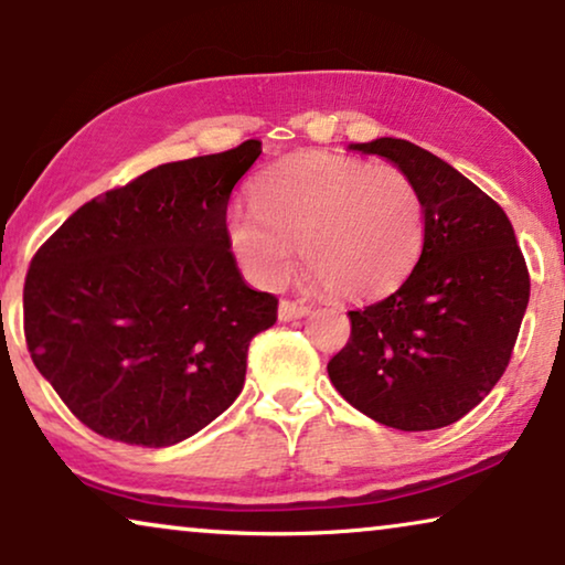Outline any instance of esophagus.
I'll use <instances>...</instances> for the list:
<instances>
[{
    "label": "esophagus",
    "mask_w": 565,
    "mask_h": 565,
    "mask_svg": "<svg viewBox=\"0 0 565 565\" xmlns=\"http://www.w3.org/2000/svg\"><path fill=\"white\" fill-rule=\"evenodd\" d=\"M307 312H310V307L302 302H291V299H281V302H278V320H284V322L305 318Z\"/></svg>",
    "instance_id": "34e87169"
}]
</instances>
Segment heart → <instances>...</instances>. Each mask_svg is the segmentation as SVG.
<instances>
[{
	"label": "heart",
	"instance_id": "b5f03b06",
	"mask_svg": "<svg viewBox=\"0 0 565 565\" xmlns=\"http://www.w3.org/2000/svg\"><path fill=\"white\" fill-rule=\"evenodd\" d=\"M250 195L227 214V237L260 287L289 276L299 245L330 297L364 302L401 287L424 250V195L395 164L299 152L263 170Z\"/></svg>",
	"mask_w": 565,
	"mask_h": 565
}]
</instances>
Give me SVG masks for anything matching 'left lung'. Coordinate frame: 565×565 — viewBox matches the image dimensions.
<instances>
[{"mask_svg": "<svg viewBox=\"0 0 565 565\" xmlns=\"http://www.w3.org/2000/svg\"><path fill=\"white\" fill-rule=\"evenodd\" d=\"M416 180L426 243L401 289L351 310L328 377L353 408L401 431L460 420L507 372L530 302L509 216L452 164L405 139L353 145Z\"/></svg>", "mask_w": 565, "mask_h": 565, "instance_id": "1", "label": "left lung"}]
</instances>
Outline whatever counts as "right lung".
Masks as SVG:
<instances>
[{
    "label": "right lung",
    "mask_w": 565,
    "mask_h": 565,
    "mask_svg": "<svg viewBox=\"0 0 565 565\" xmlns=\"http://www.w3.org/2000/svg\"><path fill=\"white\" fill-rule=\"evenodd\" d=\"M258 154L247 139L147 170L38 247L22 289L30 359L95 434L170 447L235 403L278 307L243 281L227 237L232 188Z\"/></svg>",
    "instance_id": "add662e5"
}]
</instances>
